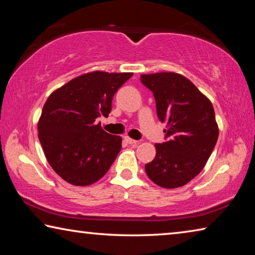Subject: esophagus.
<instances>
[{"instance_id":"obj_1","label":"esophagus","mask_w":255,"mask_h":255,"mask_svg":"<svg viewBox=\"0 0 255 255\" xmlns=\"http://www.w3.org/2000/svg\"><path fill=\"white\" fill-rule=\"evenodd\" d=\"M124 139H125V141H127L128 144H130V145H136L138 141L137 140H135V139H132V138H130L129 136H125L124 137Z\"/></svg>"}]
</instances>
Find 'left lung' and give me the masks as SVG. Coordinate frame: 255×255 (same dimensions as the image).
I'll use <instances>...</instances> for the list:
<instances>
[{
	"instance_id": "obj_1",
	"label": "left lung",
	"mask_w": 255,
	"mask_h": 255,
	"mask_svg": "<svg viewBox=\"0 0 255 255\" xmlns=\"http://www.w3.org/2000/svg\"><path fill=\"white\" fill-rule=\"evenodd\" d=\"M153 92L157 117L166 123L165 139L155 144L156 156L146 174L165 189L182 187L200 173L218 139V125L208 98L183 75L173 72L140 75Z\"/></svg>"
}]
</instances>
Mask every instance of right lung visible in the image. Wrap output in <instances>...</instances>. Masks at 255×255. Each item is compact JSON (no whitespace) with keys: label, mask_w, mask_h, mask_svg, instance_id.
<instances>
[{"label":"right lung","mask_w":255,"mask_h":255,"mask_svg":"<svg viewBox=\"0 0 255 255\" xmlns=\"http://www.w3.org/2000/svg\"><path fill=\"white\" fill-rule=\"evenodd\" d=\"M132 73H86L47 99L38 137L47 161L66 182L90 185L100 180L122 149V137L106 132L97 118L111 111L115 93Z\"/></svg>","instance_id":"add662e5"}]
</instances>
